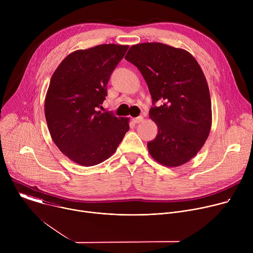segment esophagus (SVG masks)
<instances>
[{"mask_svg": "<svg viewBox=\"0 0 253 253\" xmlns=\"http://www.w3.org/2000/svg\"><path fill=\"white\" fill-rule=\"evenodd\" d=\"M143 121V117L142 116H138L136 118H133V122L134 123H141Z\"/></svg>", "mask_w": 253, "mask_h": 253, "instance_id": "obj_1", "label": "esophagus"}]
</instances>
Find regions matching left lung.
<instances>
[{
	"label": "left lung",
	"mask_w": 253,
	"mask_h": 253,
	"mask_svg": "<svg viewBox=\"0 0 253 253\" xmlns=\"http://www.w3.org/2000/svg\"><path fill=\"white\" fill-rule=\"evenodd\" d=\"M125 59L139 69L152 97L149 116L158 134L147 143L150 155L168 167L188 162L211 129L210 94L199 64L187 51L162 43L134 45ZM158 100L162 105L154 106Z\"/></svg>",
	"instance_id": "left-lung-1"
}]
</instances>
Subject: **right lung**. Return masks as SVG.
<instances>
[{
    "instance_id": "obj_1",
    "label": "right lung",
    "mask_w": 253,
    "mask_h": 253,
    "mask_svg": "<svg viewBox=\"0 0 253 253\" xmlns=\"http://www.w3.org/2000/svg\"><path fill=\"white\" fill-rule=\"evenodd\" d=\"M129 46L104 44L68 55L51 78L45 116L60 151L82 166L109 158L129 130V119L99 108L107 84Z\"/></svg>"
}]
</instances>
